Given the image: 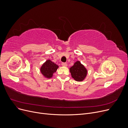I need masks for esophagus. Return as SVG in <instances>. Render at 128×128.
I'll use <instances>...</instances> for the list:
<instances>
[{"instance_id":"obj_1","label":"esophagus","mask_w":128,"mask_h":128,"mask_svg":"<svg viewBox=\"0 0 128 128\" xmlns=\"http://www.w3.org/2000/svg\"><path fill=\"white\" fill-rule=\"evenodd\" d=\"M62 65L64 67H66L67 66H68V64H67L66 63H62Z\"/></svg>"}]
</instances>
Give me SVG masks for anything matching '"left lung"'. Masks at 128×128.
<instances>
[{"label":"left lung","instance_id":"8db88e82","mask_svg":"<svg viewBox=\"0 0 128 128\" xmlns=\"http://www.w3.org/2000/svg\"><path fill=\"white\" fill-rule=\"evenodd\" d=\"M70 71L74 79L79 82L84 80L88 73L86 68L79 60L76 61L73 66L70 67Z\"/></svg>","mask_w":128,"mask_h":128}]
</instances>
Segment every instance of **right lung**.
Masks as SVG:
<instances>
[{"label":"right lung","mask_w":128,"mask_h":128,"mask_svg":"<svg viewBox=\"0 0 128 128\" xmlns=\"http://www.w3.org/2000/svg\"><path fill=\"white\" fill-rule=\"evenodd\" d=\"M58 66L52 62L51 60H48L42 65L40 68V72L46 78L50 79L53 77V73L56 72Z\"/></svg>","instance_id":"1"}]
</instances>
